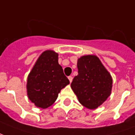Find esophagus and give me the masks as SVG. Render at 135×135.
Returning a JSON list of instances; mask_svg holds the SVG:
<instances>
[{
	"instance_id": "obj_1",
	"label": "esophagus",
	"mask_w": 135,
	"mask_h": 135,
	"mask_svg": "<svg viewBox=\"0 0 135 135\" xmlns=\"http://www.w3.org/2000/svg\"><path fill=\"white\" fill-rule=\"evenodd\" d=\"M68 79H69V82H72V79H73V78H72V76H69V77H68Z\"/></svg>"
}]
</instances>
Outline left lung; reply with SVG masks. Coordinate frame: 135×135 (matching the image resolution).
Listing matches in <instances>:
<instances>
[{"label":"left lung","instance_id":"1","mask_svg":"<svg viewBox=\"0 0 135 135\" xmlns=\"http://www.w3.org/2000/svg\"><path fill=\"white\" fill-rule=\"evenodd\" d=\"M77 69L78 75L74 76L71 88L83 106L95 109L110 96L111 75L95 55L81 56L77 60Z\"/></svg>","mask_w":135,"mask_h":135}]
</instances>
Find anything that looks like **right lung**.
Wrapping results in <instances>:
<instances>
[{
  "instance_id": "1",
  "label": "right lung",
  "mask_w": 135,
  "mask_h": 135,
  "mask_svg": "<svg viewBox=\"0 0 135 135\" xmlns=\"http://www.w3.org/2000/svg\"><path fill=\"white\" fill-rule=\"evenodd\" d=\"M69 84L59 64V54L53 50L40 54L27 76L28 98L42 109L54 103L59 93Z\"/></svg>"
}]
</instances>
